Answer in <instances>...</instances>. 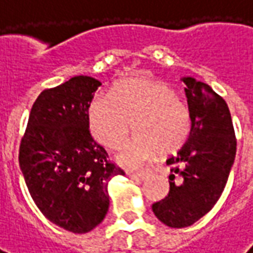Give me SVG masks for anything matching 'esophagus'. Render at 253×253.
I'll return each mask as SVG.
<instances>
[{
  "label": "esophagus",
  "instance_id": "1",
  "mask_svg": "<svg viewBox=\"0 0 253 253\" xmlns=\"http://www.w3.org/2000/svg\"><path fill=\"white\" fill-rule=\"evenodd\" d=\"M127 176L130 179H134V180H143L148 177V173H145V172H127Z\"/></svg>",
  "mask_w": 253,
  "mask_h": 253
}]
</instances>
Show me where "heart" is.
<instances>
[{"instance_id": "obj_1", "label": "heart", "mask_w": 253, "mask_h": 253, "mask_svg": "<svg viewBox=\"0 0 253 253\" xmlns=\"http://www.w3.org/2000/svg\"><path fill=\"white\" fill-rule=\"evenodd\" d=\"M93 138L110 149L121 148L134 122L135 135L116 156L126 168H138L156 154H169L186 142L191 114L168 84L149 78L118 83L110 94L96 93L86 108Z\"/></svg>"}]
</instances>
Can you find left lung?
Masks as SVG:
<instances>
[{"label": "left lung", "instance_id": "left-lung-1", "mask_svg": "<svg viewBox=\"0 0 253 253\" xmlns=\"http://www.w3.org/2000/svg\"><path fill=\"white\" fill-rule=\"evenodd\" d=\"M191 114L186 143L167 160L169 192L152 206L170 228H186L211 210L226 186L236 157V137L226 101L202 81L183 77Z\"/></svg>", "mask_w": 253, "mask_h": 253}]
</instances>
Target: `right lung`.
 <instances>
[{"instance_id":"obj_1","label":"right lung","mask_w":253,"mask_h":253,"mask_svg":"<svg viewBox=\"0 0 253 253\" xmlns=\"http://www.w3.org/2000/svg\"><path fill=\"white\" fill-rule=\"evenodd\" d=\"M101 83L76 76L43 90L32 105L20 169L42 214L73 233L90 232L110 207L108 183L125 172L89 132L86 108Z\"/></svg>"}]
</instances>
